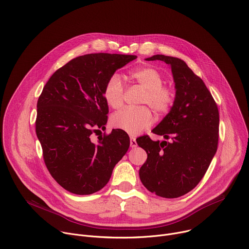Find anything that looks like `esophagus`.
<instances>
[{
	"instance_id": "obj_1",
	"label": "esophagus",
	"mask_w": 249,
	"mask_h": 249,
	"mask_svg": "<svg viewBox=\"0 0 249 249\" xmlns=\"http://www.w3.org/2000/svg\"><path fill=\"white\" fill-rule=\"evenodd\" d=\"M130 146L132 148H136L137 147V142H136V139L135 138H131L130 139Z\"/></svg>"
}]
</instances>
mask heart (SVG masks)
I'll list each match as a JSON object with an SVG mask.
<instances>
[{"instance_id": "b5f03b06", "label": "heart", "mask_w": 249, "mask_h": 249, "mask_svg": "<svg viewBox=\"0 0 249 249\" xmlns=\"http://www.w3.org/2000/svg\"><path fill=\"white\" fill-rule=\"evenodd\" d=\"M132 79L146 89L143 103L149 104L159 114L166 113L174 102V91L164 87L163 78L159 71L152 67H140L133 71ZM124 86L121 77L113 74L106 82L103 89V96L112 108H119L123 104ZM153 114L147 107L125 108L112 116V125L131 136L138 135L142 130L151 126Z\"/></svg>"}]
</instances>
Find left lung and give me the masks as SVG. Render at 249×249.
I'll return each instance as SVG.
<instances>
[{"mask_svg":"<svg viewBox=\"0 0 249 249\" xmlns=\"http://www.w3.org/2000/svg\"><path fill=\"white\" fill-rule=\"evenodd\" d=\"M145 60L170 67L175 97L169 112L153 129L164 140L144 136L137 141L148 154L139 175L152 193L177 198L196 187L216 155L219 110L204 82L183 60L160 54Z\"/></svg>","mask_w":249,"mask_h":249,"instance_id":"left-lung-1","label":"left lung"}]
</instances>
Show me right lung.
<instances>
[{
	"instance_id": "add662e5",
	"label": "right lung",
	"mask_w": 249,
	"mask_h": 249,
	"mask_svg": "<svg viewBox=\"0 0 249 249\" xmlns=\"http://www.w3.org/2000/svg\"><path fill=\"white\" fill-rule=\"evenodd\" d=\"M136 58L108 53L80 56L57 70L43 88L35 129L49 172L67 191L77 195L99 191L127 153L130 138L120 129L97 137L96 143L90 135L107 123L106 82Z\"/></svg>"
}]
</instances>
